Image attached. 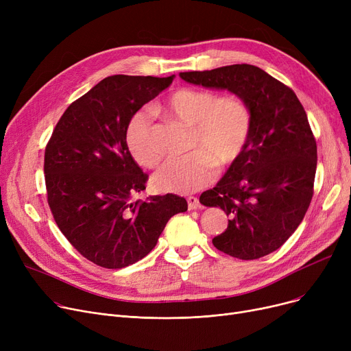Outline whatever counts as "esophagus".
Here are the masks:
<instances>
[{
	"label": "esophagus",
	"instance_id": "obj_1",
	"mask_svg": "<svg viewBox=\"0 0 351 351\" xmlns=\"http://www.w3.org/2000/svg\"><path fill=\"white\" fill-rule=\"evenodd\" d=\"M186 200H188V208H189V210H195V209H199V208H200V204H199V199H197V197L189 196Z\"/></svg>",
	"mask_w": 351,
	"mask_h": 351
}]
</instances>
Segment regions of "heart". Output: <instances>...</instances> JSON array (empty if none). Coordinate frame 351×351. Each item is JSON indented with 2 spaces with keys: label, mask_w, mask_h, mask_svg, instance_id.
<instances>
[{
  "label": "heart",
  "mask_w": 351,
  "mask_h": 351,
  "mask_svg": "<svg viewBox=\"0 0 351 351\" xmlns=\"http://www.w3.org/2000/svg\"><path fill=\"white\" fill-rule=\"evenodd\" d=\"M192 126V154L172 156L154 173L160 192L189 193L213 179L215 165L225 169L242 155L252 131V110L237 95L219 97L212 90L179 88L158 106ZM126 145L138 163L154 168L162 149L154 132V112L139 109L126 125Z\"/></svg>",
  "instance_id": "1"
}]
</instances>
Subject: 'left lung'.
<instances>
[{
  "mask_svg": "<svg viewBox=\"0 0 351 351\" xmlns=\"http://www.w3.org/2000/svg\"><path fill=\"white\" fill-rule=\"evenodd\" d=\"M179 75L189 84L228 89L252 110L242 155L199 197L230 217L213 246L242 261L278 250L302 223L313 197L317 145L303 105L293 89L249 64Z\"/></svg>",
  "mask_w": 351,
  "mask_h": 351,
  "instance_id": "left-lung-1",
  "label": "left lung"
}]
</instances>
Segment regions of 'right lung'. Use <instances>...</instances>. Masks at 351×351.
<instances>
[{
	"label": "right lung",
	"mask_w": 351,
	"mask_h": 351,
	"mask_svg": "<svg viewBox=\"0 0 351 351\" xmlns=\"http://www.w3.org/2000/svg\"><path fill=\"white\" fill-rule=\"evenodd\" d=\"M168 78L112 75L73 101L45 147L48 205L68 242L105 269L134 265L158 243L168 220L188 210L176 195L134 200L147 175L126 145V125L168 88Z\"/></svg>",
	"instance_id": "add662e5"
}]
</instances>
